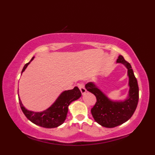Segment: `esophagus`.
Listing matches in <instances>:
<instances>
[{"label": "esophagus", "mask_w": 155, "mask_h": 155, "mask_svg": "<svg viewBox=\"0 0 155 155\" xmlns=\"http://www.w3.org/2000/svg\"><path fill=\"white\" fill-rule=\"evenodd\" d=\"M78 88H79V89H80V91H81V93H82V94H84L86 93L87 90H86V88H84V84H83V83H80V84H78Z\"/></svg>", "instance_id": "obj_1"}]
</instances>
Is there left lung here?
<instances>
[{"label": "left lung", "mask_w": 155, "mask_h": 155, "mask_svg": "<svg viewBox=\"0 0 155 155\" xmlns=\"http://www.w3.org/2000/svg\"><path fill=\"white\" fill-rule=\"evenodd\" d=\"M117 63H122L127 67L129 78L128 97L124 101L110 100L94 83L85 85L86 89L95 95L97 102L91 108V113L95 121L101 126L113 128L127 122L133 116L139 102V86L131 65L124 60L122 55L118 56Z\"/></svg>", "instance_id": "1"}]
</instances>
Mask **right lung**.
Masks as SVG:
<instances>
[{
  "instance_id": "1",
  "label": "right lung",
  "mask_w": 155,
  "mask_h": 155,
  "mask_svg": "<svg viewBox=\"0 0 155 155\" xmlns=\"http://www.w3.org/2000/svg\"><path fill=\"white\" fill-rule=\"evenodd\" d=\"M35 57L32 58L31 61L26 64L22 68L21 74L25 71L29 63L33 60ZM81 97V93L77 87L73 89L65 91L60 94V96L51 106L42 112H33L28 110L23 106L21 101L18 97L19 104L21 109L28 119L32 123L38 126L52 128L60 126L64 123L68 113V107L72 101L77 100Z\"/></svg>"
}]
</instances>
